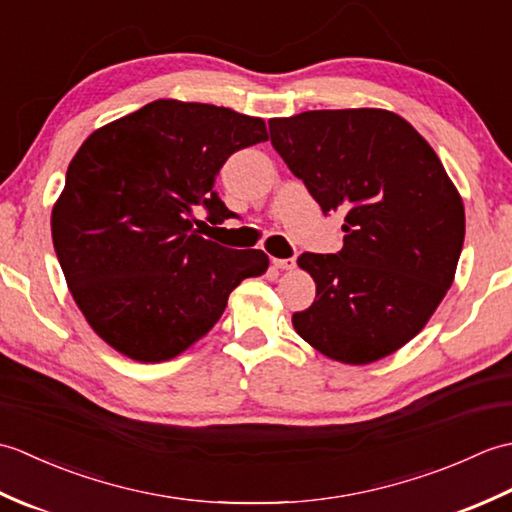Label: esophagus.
<instances>
[{"label": "esophagus", "mask_w": 512, "mask_h": 512, "mask_svg": "<svg viewBox=\"0 0 512 512\" xmlns=\"http://www.w3.org/2000/svg\"><path fill=\"white\" fill-rule=\"evenodd\" d=\"M273 266L275 268H279V270H295V266H297V262H295V259H273Z\"/></svg>", "instance_id": "34e87169"}]
</instances>
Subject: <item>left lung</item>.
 Masks as SVG:
<instances>
[{"instance_id": "1", "label": "left lung", "mask_w": 512, "mask_h": 512, "mask_svg": "<svg viewBox=\"0 0 512 512\" xmlns=\"http://www.w3.org/2000/svg\"><path fill=\"white\" fill-rule=\"evenodd\" d=\"M270 143L321 211H345L336 255L297 264L317 299L292 325L314 350L369 365L416 336L453 284L464 204L436 151L378 107L270 118Z\"/></svg>"}]
</instances>
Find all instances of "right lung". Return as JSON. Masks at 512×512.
Listing matches in <instances>:
<instances>
[{
  "label": "right lung",
  "mask_w": 512,
  "mask_h": 512,
  "mask_svg": "<svg viewBox=\"0 0 512 512\" xmlns=\"http://www.w3.org/2000/svg\"><path fill=\"white\" fill-rule=\"evenodd\" d=\"M268 140L266 123L209 103L158 99L96 129L52 206V244L90 328L138 363L198 343L228 295L268 270L264 250H233L193 228L233 213L213 191L226 158Z\"/></svg>",
  "instance_id": "1"
}]
</instances>
